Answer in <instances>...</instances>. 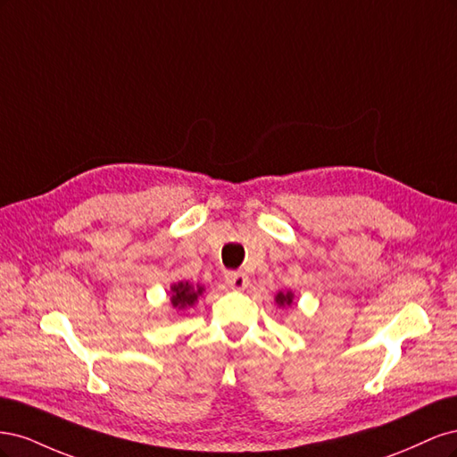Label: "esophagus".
Masks as SVG:
<instances>
[{
  "mask_svg": "<svg viewBox=\"0 0 457 457\" xmlns=\"http://www.w3.org/2000/svg\"><path fill=\"white\" fill-rule=\"evenodd\" d=\"M225 282L232 287V289H244L247 286V274L245 272H237V270H228L225 274Z\"/></svg>",
  "mask_w": 457,
  "mask_h": 457,
  "instance_id": "34e87169",
  "label": "esophagus"
}]
</instances>
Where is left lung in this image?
I'll list each match as a JSON object with an SVG mask.
<instances>
[{
	"label": "left lung",
	"mask_w": 457,
	"mask_h": 457,
	"mask_svg": "<svg viewBox=\"0 0 457 457\" xmlns=\"http://www.w3.org/2000/svg\"><path fill=\"white\" fill-rule=\"evenodd\" d=\"M292 299H294V295L289 294V292L276 295V301H278V305H289V303H292Z\"/></svg>",
	"instance_id": "obj_1"
}]
</instances>
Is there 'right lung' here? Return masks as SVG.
I'll return each mask as SVG.
<instances>
[{
	"instance_id": "obj_1",
	"label": "right lung",
	"mask_w": 457,
	"mask_h": 457,
	"mask_svg": "<svg viewBox=\"0 0 457 457\" xmlns=\"http://www.w3.org/2000/svg\"><path fill=\"white\" fill-rule=\"evenodd\" d=\"M200 294H202V287H192L188 282L177 284V286H173V295H171L173 307L185 309V307L195 305V301L198 299Z\"/></svg>"
}]
</instances>
